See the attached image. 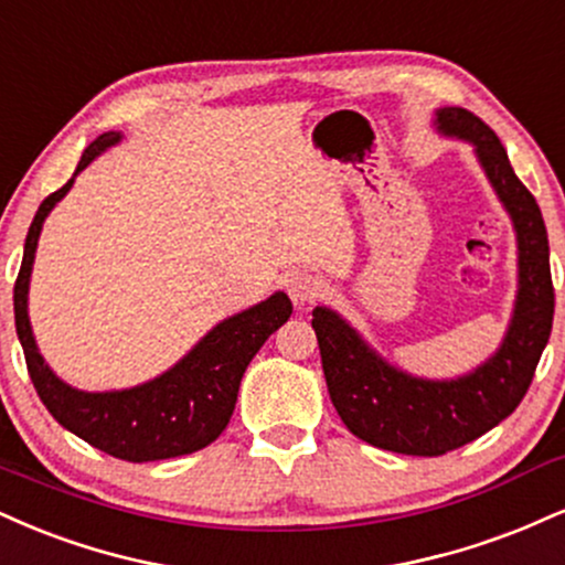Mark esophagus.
<instances>
[{
  "label": "esophagus",
  "instance_id": "34e87169",
  "mask_svg": "<svg viewBox=\"0 0 565 565\" xmlns=\"http://www.w3.org/2000/svg\"><path fill=\"white\" fill-rule=\"evenodd\" d=\"M287 291L291 300H295V305H308L316 300V297H321L323 281L318 276L308 274V270H295L287 281Z\"/></svg>",
  "mask_w": 565,
  "mask_h": 565
}]
</instances>
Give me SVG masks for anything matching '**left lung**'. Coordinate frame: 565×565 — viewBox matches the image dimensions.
I'll return each mask as SVG.
<instances>
[{
  "mask_svg": "<svg viewBox=\"0 0 565 565\" xmlns=\"http://www.w3.org/2000/svg\"><path fill=\"white\" fill-rule=\"evenodd\" d=\"M437 124L477 147L519 236V300L498 355L458 382H424L373 355L337 312L312 310L323 376L344 426L373 447L420 458L458 450L511 416L532 384L555 312L545 221L498 134L463 107L439 110Z\"/></svg>",
  "mask_w": 565,
  "mask_h": 565,
  "instance_id": "8db88e82",
  "label": "left lung"
}]
</instances>
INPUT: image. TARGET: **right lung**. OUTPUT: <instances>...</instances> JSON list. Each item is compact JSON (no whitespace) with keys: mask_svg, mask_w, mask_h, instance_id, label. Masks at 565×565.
Listing matches in <instances>:
<instances>
[{"mask_svg":"<svg viewBox=\"0 0 565 565\" xmlns=\"http://www.w3.org/2000/svg\"><path fill=\"white\" fill-rule=\"evenodd\" d=\"M118 139L120 136L113 131L97 136L81 154L76 173L84 171L102 149ZM71 186L73 179L39 205L29 236H25L23 263L15 278V329L23 344L31 382L57 424L113 458L128 460V463H149V460L179 458V455L202 450L228 426L244 371L265 339L289 321L291 300L284 291H276L255 308L217 323L181 363H175L154 382L102 394L71 390L46 369L39 355L31 334L29 308H25L42 223Z\"/></svg>","mask_w":565,"mask_h":565,"instance_id":"right-lung-1","label":"right lung"}]
</instances>
